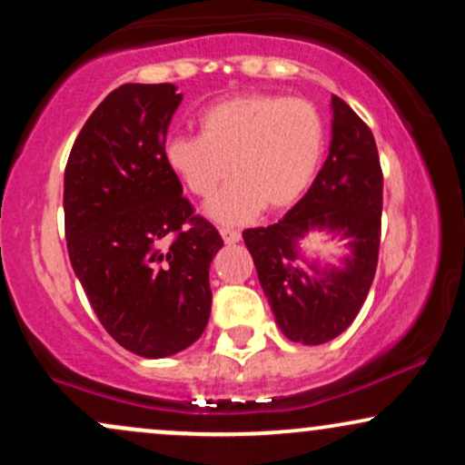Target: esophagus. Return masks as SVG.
<instances>
[{
  "label": "esophagus",
  "mask_w": 465,
  "mask_h": 465,
  "mask_svg": "<svg viewBox=\"0 0 465 465\" xmlns=\"http://www.w3.org/2000/svg\"><path fill=\"white\" fill-rule=\"evenodd\" d=\"M221 236L227 244H236L240 240V232L238 229H229V227H221Z\"/></svg>",
  "instance_id": "34e87169"
}]
</instances>
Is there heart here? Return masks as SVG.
<instances>
[{
    "label": "heart",
    "instance_id": "obj_1",
    "mask_svg": "<svg viewBox=\"0 0 465 465\" xmlns=\"http://www.w3.org/2000/svg\"><path fill=\"white\" fill-rule=\"evenodd\" d=\"M199 126L201 135H170L162 159L196 199H212L229 174L236 179L210 205L221 223H240L260 207L277 212L295 205L325 153L322 111L302 98L232 95L207 106Z\"/></svg>",
    "mask_w": 465,
    "mask_h": 465
}]
</instances>
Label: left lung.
Masks as SVG:
<instances>
[{
	"mask_svg": "<svg viewBox=\"0 0 465 465\" xmlns=\"http://www.w3.org/2000/svg\"><path fill=\"white\" fill-rule=\"evenodd\" d=\"M330 154L311 190L269 227L244 229L258 280L286 339L303 345L332 341L354 322L378 266L382 170L370 126L332 95ZM311 228H330L351 240L343 270L308 274L299 266L296 240Z\"/></svg>",
	"mask_w": 465,
	"mask_h": 465,
	"instance_id": "8db88e82",
	"label": "left lung"
}]
</instances>
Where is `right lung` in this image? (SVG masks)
I'll list each match as a JSON object with an SVG mask.
<instances>
[{
	"label": "right lung",
	"mask_w": 465,
	"mask_h": 465,
	"mask_svg": "<svg viewBox=\"0 0 465 465\" xmlns=\"http://www.w3.org/2000/svg\"><path fill=\"white\" fill-rule=\"evenodd\" d=\"M179 104L170 83L122 84L84 122L65 165L74 273L106 332L143 359L177 354L203 334L223 247L163 165Z\"/></svg>",
	"instance_id": "add662e5"
}]
</instances>
